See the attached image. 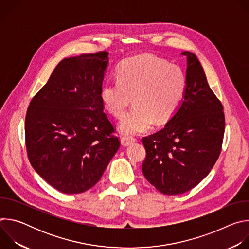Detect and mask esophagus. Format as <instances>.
<instances>
[{
  "label": "esophagus",
  "mask_w": 249,
  "mask_h": 249,
  "mask_svg": "<svg viewBox=\"0 0 249 249\" xmlns=\"http://www.w3.org/2000/svg\"><path fill=\"white\" fill-rule=\"evenodd\" d=\"M120 142H121V145H122V146H124V147H128L129 145H131V144L135 143L136 140H135L134 138L122 137V138H121V140H120Z\"/></svg>",
  "instance_id": "esophagus-1"
}]
</instances>
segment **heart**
I'll use <instances>...</instances> for the list:
<instances>
[{"mask_svg": "<svg viewBox=\"0 0 249 249\" xmlns=\"http://www.w3.org/2000/svg\"><path fill=\"white\" fill-rule=\"evenodd\" d=\"M182 69L152 54L124 60L117 80L105 82L100 89L104 107L115 117L124 115L132 101L134 107L122 118L119 130L126 136L148 131L153 122L168 120L178 107L186 90Z\"/></svg>", "mask_w": 249, "mask_h": 249, "instance_id": "1", "label": "heart"}]
</instances>
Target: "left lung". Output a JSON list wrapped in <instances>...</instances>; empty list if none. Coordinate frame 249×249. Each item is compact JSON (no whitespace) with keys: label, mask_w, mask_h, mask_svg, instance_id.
Returning <instances> with one entry per match:
<instances>
[{"label":"left lung","mask_w":249,"mask_h":249,"mask_svg":"<svg viewBox=\"0 0 249 249\" xmlns=\"http://www.w3.org/2000/svg\"><path fill=\"white\" fill-rule=\"evenodd\" d=\"M186 56L187 87L173 115L159 132L143 138L146 179L165 195L182 194L198 185L222 150L225 115L195 54Z\"/></svg>","instance_id":"1"}]
</instances>
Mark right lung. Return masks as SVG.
I'll return each instance as SVG.
<instances>
[{
    "label": "right lung",
    "instance_id": "1",
    "mask_svg": "<svg viewBox=\"0 0 249 249\" xmlns=\"http://www.w3.org/2000/svg\"><path fill=\"white\" fill-rule=\"evenodd\" d=\"M108 60L105 51L63 59L27 108L28 160L62 193L94 186L120 147L99 94Z\"/></svg>",
    "mask_w": 249,
    "mask_h": 249
}]
</instances>
